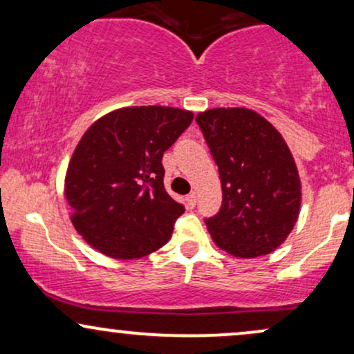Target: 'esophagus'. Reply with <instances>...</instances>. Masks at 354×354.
<instances>
[{
  "label": "esophagus",
  "mask_w": 354,
  "mask_h": 354,
  "mask_svg": "<svg viewBox=\"0 0 354 354\" xmlns=\"http://www.w3.org/2000/svg\"><path fill=\"white\" fill-rule=\"evenodd\" d=\"M186 205H188V208H194L196 206V193H189L186 196Z\"/></svg>",
  "instance_id": "esophagus-1"
}]
</instances>
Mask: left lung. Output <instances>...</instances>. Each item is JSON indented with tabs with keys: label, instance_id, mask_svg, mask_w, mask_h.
Instances as JSON below:
<instances>
[{
	"label": "left lung",
	"instance_id": "8db88e82",
	"mask_svg": "<svg viewBox=\"0 0 354 354\" xmlns=\"http://www.w3.org/2000/svg\"><path fill=\"white\" fill-rule=\"evenodd\" d=\"M196 123L223 189L221 208L205 219L211 238L238 258L270 254L291 233L301 205L290 148L270 121L246 108L208 109Z\"/></svg>",
	"mask_w": 354,
	"mask_h": 354
}]
</instances>
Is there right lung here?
<instances>
[{"mask_svg":"<svg viewBox=\"0 0 354 354\" xmlns=\"http://www.w3.org/2000/svg\"><path fill=\"white\" fill-rule=\"evenodd\" d=\"M193 121L168 106L116 109L89 126L66 171L71 221L111 258H141L169 241L185 206L166 193L163 154Z\"/></svg>","mask_w":354,"mask_h":354,"instance_id":"right-lung-1","label":"right lung"}]
</instances>
